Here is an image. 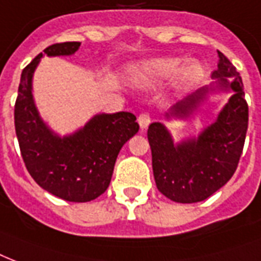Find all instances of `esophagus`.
Returning a JSON list of instances; mask_svg holds the SVG:
<instances>
[{"label": "esophagus", "instance_id": "obj_1", "mask_svg": "<svg viewBox=\"0 0 261 261\" xmlns=\"http://www.w3.org/2000/svg\"><path fill=\"white\" fill-rule=\"evenodd\" d=\"M137 122H139L141 129H147V126H148L149 122H151V117H149V114H147V113H141L140 116L137 117Z\"/></svg>", "mask_w": 261, "mask_h": 261}]
</instances>
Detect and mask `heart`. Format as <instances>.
<instances>
[{
  "label": "heart",
  "instance_id": "heart-1",
  "mask_svg": "<svg viewBox=\"0 0 261 261\" xmlns=\"http://www.w3.org/2000/svg\"><path fill=\"white\" fill-rule=\"evenodd\" d=\"M184 63L182 58L163 57L153 58L141 62L132 69V76L137 82L148 83L161 82L173 77L175 74V84L181 90H189L201 80L204 76V68L199 61Z\"/></svg>",
  "mask_w": 261,
  "mask_h": 261
}]
</instances>
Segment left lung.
I'll use <instances>...</instances> for the list:
<instances>
[{"instance_id":"1","label":"left lung","mask_w":261,"mask_h":261,"mask_svg":"<svg viewBox=\"0 0 261 261\" xmlns=\"http://www.w3.org/2000/svg\"><path fill=\"white\" fill-rule=\"evenodd\" d=\"M218 69L213 72L215 87H203L173 105L167 118H188L211 91H231L229 102L214 124L197 137L174 144L161 122L148 126L152 170L156 188L175 203H197L221 189L237 169L248 130V103L236 66L218 51Z\"/></svg>"}]
</instances>
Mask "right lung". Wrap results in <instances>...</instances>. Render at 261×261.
I'll use <instances>...</instances> for the list:
<instances>
[{
    "label": "right lung",
    "mask_w": 261,
    "mask_h": 261,
    "mask_svg": "<svg viewBox=\"0 0 261 261\" xmlns=\"http://www.w3.org/2000/svg\"><path fill=\"white\" fill-rule=\"evenodd\" d=\"M80 42L44 48L48 57L70 56ZM43 54L21 72L15 105V128L28 173L48 193L74 203L96 199L112 179L116 159L126 141L139 132L136 116L120 112L96 114L77 132L60 137L44 124L32 98V76Z\"/></svg>",
    "instance_id": "obj_1"
}]
</instances>
